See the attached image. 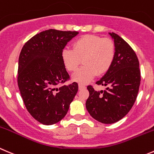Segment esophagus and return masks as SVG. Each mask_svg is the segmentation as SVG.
<instances>
[{"label": "esophagus", "instance_id": "34e87169", "mask_svg": "<svg viewBox=\"0 0 154 154\" xmlns=\"http://www.w3.org/2000/svg\"><path fill=\"white\" fill-rule=\"evenodd\" d=\"M78 86H79V89H84V88H86V86H85V85H83V84H82V83H79Z\"/></svg>", "mask_w": 154, "mask_h": 154}]
</instances>
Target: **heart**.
Instances as JSON below:
<instances>
[{"mask_svg": "<svg viewBox=\"0 0 154 154\" xmlns=\"http://www.w3.org/2000/svg\"><path fill=\"white\" fill-rule=\"evenodd\" d=\"M114 56L113 41L93 34L79 37L73 44V49L65 48L62 53V62L69 71H76L83 59L84 65L72 75V80L79 83H87L96 74L105 73L111 66Z\"/></svg>", "mask_w": 154, "mask_h": 154, "instance_id": "heart-1", "label": "heart"}]
</instances>
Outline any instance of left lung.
<instances>
[{
  "mask_svg": "<svg viewBox=\"0 0 154 154\" xmlns=\"http://www.w3.org/2000/svg\"><path fill=\"white\" fill-rule=\"evenodd\" d=\"M108 34L114 43V59L107 72L96 82L107 88L96 91L88 86L89 96L86 102L92 118L104 124L116 123L129 113L141 82L139 62L134 50L117 34Z\"/></svg>",
  "mask_w": 154,
  "mask_h": 154,
  "instance_id": "left-lung-1",
  "label": "left lung"
}]
</instances>
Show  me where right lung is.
<instances>
[{
  "label": "right lung",
  "instance_id": "1",
  "mask_svg": "<svg viewBox=\"0 0 154 154\" xmlns=\"http://www.w3.org/2000/svg\"><path fill=\"white\" fill-rule=\"evenodd\" d=\"M77 31L49 29L23 46L19 58L18 86L30 114L44 125H53L67 114L78 84L59 87L68 78L62 59L64 48Z\"/></svg>",
  "mask_w": 154,
  "mask_h": 154
}]
</instances>
